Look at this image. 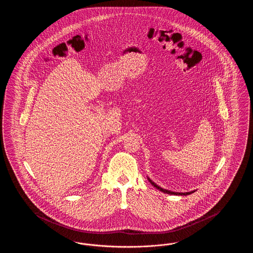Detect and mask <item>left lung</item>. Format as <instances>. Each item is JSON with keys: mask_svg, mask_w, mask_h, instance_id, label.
<instances>
[{"mask_svg": "<svg viewBox=\"0 0 253 253\" xmlns=\"http://www.w3.org/2000/svg\"><path fill=\"white\" fill-rule=\"evenodd\" d=\"M148 180L150 181V183H151L154 187H156L157 189H158L159 191H161V192H163V193H168V194H174V195H188V194H191V193H194V191H193V192H190V193H174V192H170V191L165 190V189H162L161 187L157 186V184H156L155 182H153V181L151 180L150 178H148Z\"/></svg>", "mask_w": 253, "mask_h": 253, "instance_id": "left-lung-1", "label": "left lung"}]
</instances>
